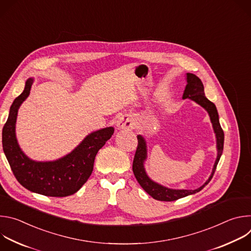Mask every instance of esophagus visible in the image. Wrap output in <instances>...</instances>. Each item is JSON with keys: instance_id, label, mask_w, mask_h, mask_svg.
<instances>
[{"instance_id": "1", "label": "esophagus", "mask_w": 251, "mask_h": 251, "mask_svg": "<svg viewBox=\"0 0 251 251\" xmlns=\"http://www.w3.org/2000/svg\"><path fill=\"white\" fill-rule=\"evenodd\" d=\"M116 126L119 130H132L135 127L134 118L130 115H123L118 119Z\"/></svg>"}]
</instances>
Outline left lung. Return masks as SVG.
<instances>
[{"instance_id": "8db88e82", "label": "left lung", "mask_w": 251, "mask_h": 251, "mask_svg": "<svg viewBox=\"0 0 251 251\" xmlns=\"http://www.w3.org/2000/svg\"><path fill=\"white\" fill-rule=\"evenodd\" d=\"M192 99L198 104H200L201 107L207 111L212 128L216 134L217 138V149H218V156L217 160L214 162L211 175L209 176L208 180L199 189L196 190H173L166 188L162 185H159L158 183L152 181L151 178L148 176L145 168H144V162L147 159V146H146V141L141 135L137 136L138 139V146L137 150L134 156L133 160V173L135 175L136 180L140 184V186L145 190L153 199L157 201H176L181 198H185L187 196L199 193L201 191L211 180V177L216 172L217 166L219 164V161L221 159V156L223 154L224 150V141H225V134L221 127L220 120H219V113L217 110V107L211 101H209L205 95L203 90V84L201 80L193 74H187V85L183 94V99Z\"/></svg>"}]
</instances>
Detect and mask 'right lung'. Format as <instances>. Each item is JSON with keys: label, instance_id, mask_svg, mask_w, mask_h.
I'll list each match as a JSON object with an SVG mask.
<instances>
[{"label": "right lung", "instance_id": "obj_1", "mask_svg": "<svg viewBox=\"0 0 251 251\" xmlns=\"http://www.w3.org/2000/svg\"><path fill=\"white\" fill-rule=\"evenodd\" d=\"M32 78L25 81L24 91L14 100L3 128L2 143L6 158L18 182L26 190L48 197H67L75 194L88 180L97 152L114 133L106 127L87 135L66 156L51 162L30 160L21 150L16 138V121L21 104L29 95Z\"/></svg>", "mask_w": 251, "mask_h": 251}]
</instances>
